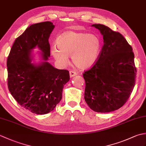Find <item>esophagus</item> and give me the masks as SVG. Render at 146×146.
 <instances>
[{"instance_id":"34e87169","label":"esophagus","mask_w":146,"mask_h":146,"mask_svg":"<svg viewBox=\"0 0 146 146\" xmlns=\"http://www.w3.org/2000/svg\"><path fill=\"white\" fill-rule=\"evenodd\" d=\"M76 75H77V73L75 72V71H72V70L70 71V76L71 78V77H73V76H76Z\"/></svg>"}]
</instances>
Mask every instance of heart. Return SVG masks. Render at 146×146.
<instances>
[{
    "label": "heart",
    "instance_id": "obj_1",
    "mask_svg": "<svg viewBox=\"0 0 146 146\" xmlns=\"http://www.w3.org/2000/svg\"><path fill=\"white\" fill-rule=\"evenodd\" d=\"M55 43L58 49L52 47L51 53L63 65L68 63V56L71 54V60L77 68L88 69L96 63L100 55V40L92 34L64 32L57 37Z\"/></svg>",
    "mask_w": 146,
    "mask_h": 146
}]
</instances>
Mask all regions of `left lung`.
I'll return each mask as SVG.
<instances>
[{"label":"left lung","instance_id":"left-lung-1","mask_svg":"<svg viewBox=\"0 0 146 146\" xmlns=\"http://www.w3.org/2000/svg\"><path fill=\"white\" fill-rule=\"evenodd\" d=\"M103 36L104 45L91 69L85 71L84 98L89 107L110 112L124 105L135 86L137 70L132 48L120 33L103 24H93Z\"/></svg>","mask_w":146,"mask_h":146}]
</instances>
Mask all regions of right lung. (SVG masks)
<instances>
[{
    "mask_svg": "<svg viewBox=\"0 0 146 146\" xmlns=\"http://www.w3.org/2000/svg\"><path fill=\"white\" fill-rule=\"evenodd\" d=\"M54 28L49 21L31 25L15 40L7 58L9 92L21 106L36 114L54 110L70 80L69 71L58 70L47 61L50 56L48 39ZM36 47L42 51L44 60L39 64L31 63L32 50Z\"/></svg>",
    "mask_w": 146,
    "mask_h": 146,
    "instance_id": "1",
    "label": "right lung"
}]
</instances>
